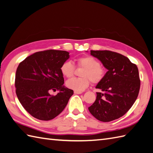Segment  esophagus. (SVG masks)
Segmentation results:
<instances>
[{
    "label": "esophagus",
    "instance_id": "1",
    "mask_svg": "<svg viewBox=\"0 0 153 153\" xmlns=\"http://www.w3.org/2000/svg\"><path fill=\"white\" fill-rule=\"evenodd\" d=\"M74 94H81L82 92L81 91H74Z\"/></svg>",
    "mask_w": 153,
    "mask_h": 153
}]
</instances>
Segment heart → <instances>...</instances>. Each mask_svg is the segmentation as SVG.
Segmentation results:
<instances>
[{
  "instance_id": "b5f03b06",
  "label": "heart",
  "mask_w": 153,
  "mask_h": 153,
  "mask_svg": "<svg viewBox=\"0 0 153 153\" xmlns=\"http://www.w3.org/2000/svg\"><path fill=\"white\" fill-rule=\"evenodd\" d=\"M76 61L78 65L84 68L80 74L82 77L74 78L67 81L66 85L68 88L74 91H82L89 86L90 80L92 82L98 83L103 79L105 76V69L100 65L97 59L91 56H85L78 58ZM60 71L64 76L68 79L71 78L74 72L73 62L66 61L63 63Z\"/></svg>"
}]
</instances>
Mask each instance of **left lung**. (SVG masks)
<instances>
[{"label": "left lung", "mask_w": 153, "mask_h": 153, "mask_svg": "<svg viewBox=\"0 0 153 153\" xmlns=\"http://www.w3.org/2000/svg\"><path fill=\"white\" fill-rule=\"evenodd\" d=\"M108 70L96 88L97 98L88 110L100 121L109 122L122 117L137 97L140 88L138 69L130 59L110 51H90Z\"/></svg>", "instance_id": "left-lung-1"}]
</instances>
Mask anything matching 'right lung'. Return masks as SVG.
Returning a JSON list of instances; mask_svg holds the SVG:
<instances>
[{"label": "right lung", "instance_id": "right-lung-1", "mask_svg": "<svg viewBox=\"0 0 153 153\" xmlns=\"http://www.w3.org/2000/svg\"><path fill=\"white\" fill-rule=\"evenodd\" d=\"M69 58L68 52L48 50L33 53L19 65L15 80L16 94L22 106L33 117L51 120L68 105L73 91L64 85L60 68ZM51 90L59 93L52 96Z\"/></svg>", "mask_w": 153, "mask_h": 153}]
</instances>
